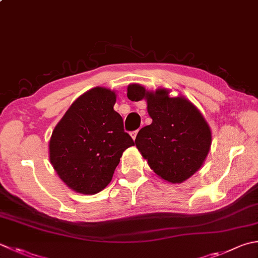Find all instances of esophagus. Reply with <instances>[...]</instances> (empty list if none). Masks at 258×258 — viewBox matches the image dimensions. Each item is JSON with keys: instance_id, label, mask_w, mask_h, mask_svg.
I'll return each mask as SVG.
<instances>
[{"instance_id": "esophagus-1", "label": "esophagus", "mask_w": 258, "mask_h": 258, "mask_svg": "<svg viewBox=\"0 0 258 258\" xmlns=\"http://www.w3.org/2000/svg\"><path fill=\"white\" fill-rule=\"evenodd\" d=\"M138 133H139V130H136V131H133V132H131L130 134H131V136H132V139L135 140V138H136V135H138Z\"/></svg>"}]
</instances>
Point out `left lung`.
<instances>
[{
	"mask_svg": "<svg viewBox=\"0 0 258 258\" xmlns=\"http://www.w3.org/2000/svg\"><path fill=\"white\" fill-rule=\"evenodd\" d=\"M127 97L148 104L152 123L140 130L135 145L150 168L171 183L194 175L211 145L210 127L199 109L183 96L170 97L168 89L148 92L138 84L128 86Z\"/></svg>",
	"mask_w": 258,
	"mask_h": 258,
	"instance_id": "1",
	"label": "left lung"
}]
</instances>
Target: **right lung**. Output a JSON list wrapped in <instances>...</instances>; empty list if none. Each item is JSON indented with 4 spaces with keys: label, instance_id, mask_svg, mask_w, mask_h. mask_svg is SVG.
I'll list each match as a JSON object with an SVG mask.
<instances>
[{
    "label": "right lung",
    "instance_id": "add662e5",
    "mask_svg": "<svg viewBox=\"0 0 258 258\" xmlns=\"http://www.w3.org/2000/svg\"><path fill=\"white\" fill-rule=\"evenodd\" d=\"M116 94L95 87L70 106L49 142V159L70 189L95 195L113 178L124 151L134 141L124 132L123 118L114 110Z\"/></svg>",
    "mask_w": 258,
    "mask_h": 258
}]
</instances>
